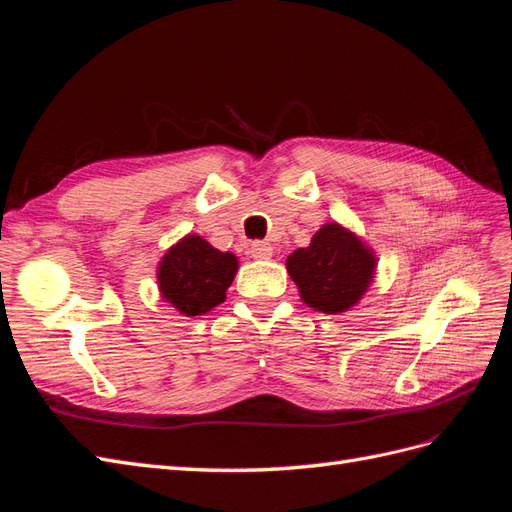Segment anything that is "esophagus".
Segmentation results:
<instances>
[{
  "label": "esophagus",
  "instance_id": "obj_1",
  "mask_svg": "<svg viewBox=\"0 0 512 512\" xmlns=\"http://www.w3.org/2000/svg\"><path fill=\"white\" fill-rule=\"evenodd\" d=\"M250 254L256 260H267V258L273 256V247L267 241H254L250 245Z\"/></svg>",
  "mask_w": 512,
  "mask_h": 512
}]
</instances>
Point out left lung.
<instances>
[{"label": "left lung", "mask_w": 512, "mask_h": 512, "mask_svg": "<svg viewBox=\"0 0 512 512\" xmlns=\"http://www.w3.org/2000/svg\"><path fill=\"white\" fill-rule=\"evenodd\" d=\"M286 269L301 299L322 314H342L361 301L376 271V256L335 222L324 224L312 243L294 250Z\"/></svg>", "instance_id": "obj_1"}]
</instances>
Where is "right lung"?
Listing matches in <instances>:
<instances>
[{
	"label": "right lung",
	"mask_w": 512,
	"mask_h": 512,
	"mask_svg": "<svg viewBox=\"0 0 512 512\" xmlns=\"http://www.w3.org/2000/svg\"><path fill=\"white\" fill-rule=\"evenodd\" d=\"M237 269L235 254L215 250L203 237L188 235L164 254L158 284L164 301L177 312L200 316L226 299Z\"/></svg>",
	"instance_id": "add662e5"
}]
</instances>
